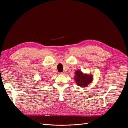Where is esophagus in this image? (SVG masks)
<instances>
[{"instance_id":"1","label":"esophagus","mask_w":128,"mask_h":128,"mask_svg":"<svg viewBox=\"0 0 128 128\" xmlns=\"http://www.w3.org/2000/svg\"><path fill=\"white\" fill-rule=\"evenodd\" d=\"M64 74H65L64 72H60L59 74H60V75H64Z\"/></svg>"}]
</instances>
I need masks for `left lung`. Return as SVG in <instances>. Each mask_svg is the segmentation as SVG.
<instances>
[{"label": "left lung", "instance_id": "left-lung-1", "mask_svg": "<svg viewBox=\"0 0 128 128\" xmlns=\"http://www.w3.org/2000/svg\"><path fill=\"white\" fill-rule=\"evenodd\" d=\"M74 80L78 86L80 87H86L91 83L93 80V76L92 74H84L80 70H77L75 72Z\"/></svg>", "mask_w": 128, "mask_h": 128}]
</instances>
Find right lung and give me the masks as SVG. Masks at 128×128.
<instances>
[{
    "mask_svg": "<svg viewBox=\"0 0 128 128\" xmlns=\"http://www.w3.org/2000/svg\"><path fill=\"white\" fill-rule=\"evenodd\" d=\"M42 80H43V79H42Z\"/></svg>",
    "mask_w": 128,
    "mask_h": 128,
    "instance_id": "right-lung-1",
    "label": "right lung"
}]
</instances>
